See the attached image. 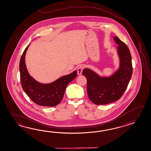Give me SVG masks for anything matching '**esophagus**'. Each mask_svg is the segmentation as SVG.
<instances>
[{
	"label": "esophagus",
	"mask_w": 151,
	"mask_h": 151,
	"mask_svg": "<svg viewBox=\"0 0 151 151\" xmlns=\"http://www.w3.org/2000/svg\"><path fill=\"white\" fill-rule=\"evenodd\" d=\"M83 66H80L79 68H77V73L78 74L80 75L82 73V71L83 70Z\"/></svg>",
	"instance_id": "obj_1"
}]
</instances>
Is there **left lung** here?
Masks as SVG:
<instances>
[{
	"label": "left lung",
	"instance_id": "obj_1",
	"mask_svg": "<svg viewBox=\"0 0 151 151\" xmlns=\"http://www.w3.org/2000/svg\"><path fill=\"white\" fill-rule=\"evenodd\" d=\"M114 39L119 45L118 52L120 58L119 70L109 78H100L87 68L83 70L82 72L86 78L88 98L96 105H105L119 100L128 86L132 75V57L129 48L118 37H114Z\"/></svg>",
	"mask_w": 151,
	"mask_h": 151
}]
</instances>
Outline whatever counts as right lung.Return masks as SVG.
Returning a JSON list of instances; mask_svg holds the SVG:
<instances>
[{
    "label": "right lung",
    "mask_w": 151,
    "mask_h": 151,
    "mask_svg": "<svg viewBox=\"0 0 151 151\" xmlns=\"http://www.w3.org/2000/svg\"><path fill=\"white\" fill-rule=\"evenodd\" d=\"M29 45L25 49L20 60V77L23 89L31 100L38 105L57 106L63 99L68 84L77 77V71L51 83H39L29 76L26 67L25 57Z\"/></svg>",
    "instance_id": "add662e5"
}]
</instances>
